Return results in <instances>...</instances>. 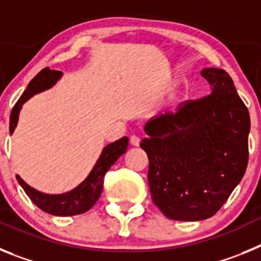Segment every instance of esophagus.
I'll list each match as a JSON object with an SVG mask.
<instances>
[{"label": "esophagus", "mask_w": 261, "mask_h": 261, "mask_svg": "<svg viewBox=\"0 0 261 261\" xmlns=\"http://www.w3.org/2000/svg\"><path fill=\"white\" fill-rule=\"evenodd\" d=\"M140 142H141L140 137H137V136H130V145H133V146H138Z\"/></svg>", "instance_id": "1"}]
</instances>
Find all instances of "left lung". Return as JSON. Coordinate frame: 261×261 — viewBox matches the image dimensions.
<instances>
[{
    "label": "left lung",
    "mask_w": 261,
    "mask_h": 261,
    "mask_svg": "<svg viewBox=\"0 0 261 261\" xmlns=\"http://www.w3.org/2000/svg\"><path fill=\"white\" fill-rule=\"evenodd\" d=\"M201 75L212 94L147 121L141 141L151 199L170 220L214 216L247 168V107L223 69L206 68Z\"/></svg>",
    "instance_id": "1"
}]
</instances>
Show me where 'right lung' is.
I'll return each mask as SVG.
<instances>
[{"label": "right lung", "instance_id": "obj_1", "mask_svg": "<svg viewBox=\"0 0 261 261\" xmlns=\"http://www.w3.org/2000/svg\"><path fill=\"white\" fill-rule=\"evenodd\" d=\"M61 74L62 73L59 70H50L49 68H44L32 78L27 89L24 90V93L22 94L19 100L15 103V106L11 110L10 133H13L15 126H17L18 116H19V111L23 103L26 102L27 99L31 98L32 95L52 87L56 84L57 80L61 77ZM126 147H128V137L120 138L117 141L107 145L103 149L102 154L96 161L93 171L90 172L89 176L77 188H74L70 192L62 193V195L41 193L30 187L18 175L17 179L24 192L30 197V200L43 212L52 214V216H77V214L85 213V212L93 208L94 204L98 201L99 196L103 191L106 172L110 170L111 166L114 165L120 156L125 153Z\"/></svg>", "mask_w": 261, "mask_h": 261}]
</instances>
